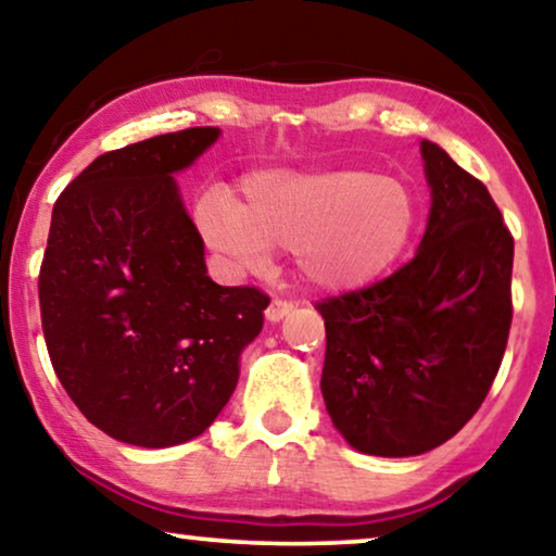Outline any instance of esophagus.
Masks as SVG:
<instances>
[{"label": "esophagus", "instance_id": "1", "mask_svg": "<svg viewBox=\"0 0 556 556\" xmlns=\"http://www.w3.org/2000/svg\"><path fill=\"white\" fill-rule=\"evenodd\" d=\"M291 308H293V303H291V301L273 299V301H270V306L265 308V318H268L270 324H276V321H280V318H283V316L291 314Z\"/></svg>", "mask_w": 556, "mask_h": 556}]
</instances>
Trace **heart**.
Returning a JSON list of instances; mask_svg holds the SVG:
<instances>
[{
  "label": "heart",
  "mask_w": 556,
  "mask_h": 556,
  "mask_svg": "<svg viewBox=\"0 0 556 556\" xmlns=\"http://www.w3.org/2000/svg\"><path fill=\"white\" fill-rule=\"evenodd\" d=\"M417 197L405 181L362 166L261 169L240 185V202L210 192L197 207L204 242L242 268H261L273 248L321 291H354L384 276L417 230Z\"/></svg>",
  "instance_id": "heart-1"
}]
</instances>
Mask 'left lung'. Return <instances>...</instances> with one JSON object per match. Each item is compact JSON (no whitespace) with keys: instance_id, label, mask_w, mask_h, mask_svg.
I'll list each match as a JSON object with an SVG mask.
<instances>
[{"instance_id":"left-lung-1","label":"left lung","mask_w":556,"mask_h":556,"mask_svg":"<svg viewBox=\"0 0 556 556\" xmlns=\"http://www.w3.org/2000/svg\"><path fill=\"white\" fill-rule=\"evenodd\" d=\"M432 204L420 250L390 278L316 303L321 392L359 453L407 458L483 405L511 329L514 238L473 174L422 139Z\"/></svg>"}]
</instances>
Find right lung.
<instances>
[{
  "label": "right lung",
  "instance_id": "obj_1",
  "mask_svg": "<svg viewBox=\"0 0 556 556\" xmlns=\"http://www.w3.org/2000/svg\"><path fill=\"white\" fill-rule=\"evenodd\" d=\"M197 126L105 151L58 197L40 268L52 369L88 422L128 445L215 422L270 299L217 286L174 174L217 141Z\"/></svg>",
  "mask_w": 556,
  "mask_h": 556
}]
</instances>
